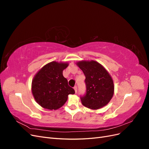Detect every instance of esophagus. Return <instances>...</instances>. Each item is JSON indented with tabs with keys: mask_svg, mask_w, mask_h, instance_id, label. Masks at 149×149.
<instances>
[{
	"mask_svg": "<svg viewBox=\"0 0 149 149\" xmlns=\"http://www.w3.org/2000/svg\"><path fill=\"white\" fill-rule=\"evenodd\" d=\"M74 91H75V92H76V93L77 92V90H78V87H77V86H74Z\"/></svg>",
	"mask_w": 149,
	"mask_h": 149,
	"instance_id": "obj_1",
	"label": "esophagus"
}]
</instances>
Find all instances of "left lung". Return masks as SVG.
<instances>
[{"mask_svg":"<svg viewBox=\"0 0 149 149\" xmlns=\"http://www.w3.org/2000/svg\"><path fill=\"white\" fill-rule=\"evenodd\" d=\"M77 65L86 77V93L80 96L83 104L92 109L106 106L114 94V83L109 74L95 61H79Z\"/></svg>","mask_w":149,"mask_h":149,"instance_id":"obj_1","label":"left lung"}]
</instances>
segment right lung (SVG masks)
Masks as SVG:
<instances>
[{
    "label": "right lung",
    "instance_id": "1",
    "mask_svg": "<svg viewBox=\"0 0 149 149\" xmlns=\"http://www.w3.org/2000/svg\"><path fill=\"white\" fill-rule=\"evenodd\" d=\"M68 66L65 63L52 61L44 66L35 75L31 85L35 100L45 109L56 110L63 106L69 94L75 91L63 76Z\"/></svg>",
    "mask_w": 149,
    "mask_h": 149
}]
</instances>
